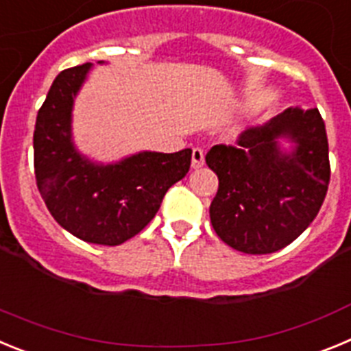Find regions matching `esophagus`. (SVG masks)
<instances>
[{"label":"esophagus","instance_id":"1","mask_svg":"<svg viewBox=\"0 0 351 351\" xmlns=\"http://www.w3.org/2000/svg\"><path fill=\"white\" fill-rule=\"evenodd\" d=\"M204 151L200 147H195L191 151V169H200L204 167Z\"/></svg>","mask_w":351,"mask_h":351}]
</instances>
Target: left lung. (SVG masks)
<instances>
[{
    "mask_svg": "<svg viewBox=\"0 0 351 351\" xmlns=\"http://www.w3.org/2000/svg\"><path fill=\"white\" fill-rule=\"evenodd\" d=\"M281 140L291 144L288 152ZM206 163L219 181L209 207L214 232L247 255H267L293 243L316 218L330 181L318 108H287L241 133L237 145L210 147Z\"/></svg>",
    "mask_w": 351,
    "mask_h": 351,
    "instance_id": "8db88e82",
    "label": "left lung"
}]
</instances>
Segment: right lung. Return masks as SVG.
I'll return each mask as SVG.
<instances>
[{"label": "right lung", "mask_w": 351, "mask_h": 351, "mask_svg": "<svg viewBox=\"0 0 351 351\" xmlns=\"http://www.w3.org/2000/svg\"><path fill=\"white\" fill-rule=\"evenodd\" d=\"M91 66L68 68L52 82L36 116L35 178L43 202L64 230L86 243L117 246L154 218L170 186L190 170L191 149L142 151L107 165L79 153L71 110Z\"/></svg>", "instance_id": "1"}]
</instances>
